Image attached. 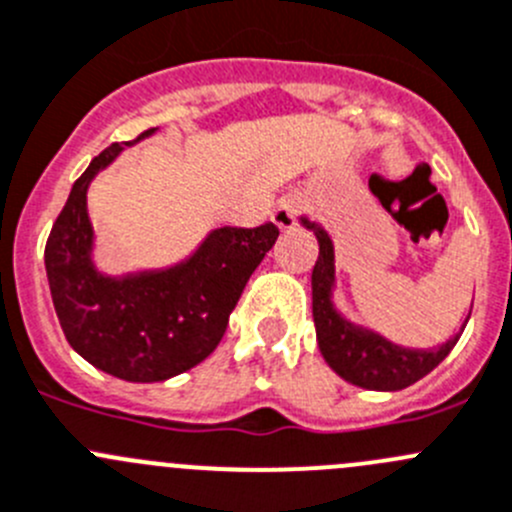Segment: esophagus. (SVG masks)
<instances>
[{"label": "esophagus", "mask_w": 512, "mask_h": 512, "mask_svg": "<svg viewBox=\"0 0 512 512\" xmlns=\"http://www.w3.org/2000/svg\"><path fill=\"white\" fill-rule=\"evenodd\" d=\"M300 210H302L300 197L297 195L282 197V200L275 205V210H272V222H275L280 230H290V227L297 222V212Z\"/></svg>", "instance_id": "esophagus-1"}]
</instances>
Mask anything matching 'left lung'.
Segmentation results:
<instances>
[{"instance_id": "1", "label": "left lung", "mask_w": 512, "mask_h": 512, "mask_svg": "<svg viewBox=\"0 0 512 512\" xmlns=\"http://www.w3.org/2000/svg\"><path fill=\"white\" fill-rule=\"evenodd\" d=\"M307 230L315 232L317 245H320V257L312 270V320H315L317 345H320L322 357L327 365L357 388L365 390H403L420 377L428 375L430 370L440 365L455 342L463 335L468 317L460 325L448 342L430 350H413V347H400L395 342L385 340L377 332L367 327L355 325L347 317L337 312L332 302V290H335V247H332L330 235L322 225L312 222L310 217H300Z\"/></svg>"}]
</instances>
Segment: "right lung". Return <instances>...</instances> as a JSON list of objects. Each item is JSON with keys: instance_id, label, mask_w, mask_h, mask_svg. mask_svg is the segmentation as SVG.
<instances>
[{"instance_id": "add662e5", "label": "right lung", "mask_w": 512, "mask_h": 512, "mask_svg": "<svg viewBox=\"0 0 512 512\" xmlns=\"http://www.w3.org/2000/svg\"><path fill=\"white\" fill-rule=\"evenodd\" d=\"M132 142H114L72 185L44 247L49 292L69 345L99 370L127 382H162L200 365L227 330L247 280L275 245L272 222L220 227L187 260L165 270L112 277L94 267L87 190Z\"/></svg>"}]
</instances>
